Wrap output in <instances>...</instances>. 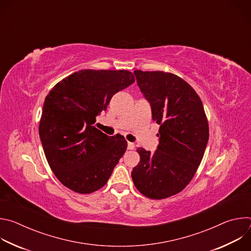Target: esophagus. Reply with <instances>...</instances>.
<instances>
[{
	"instance_id": "34e87169",
	"label": "esophagus",
	"mask_w": 251,
	"mask_h": 251,
	"mask_svg": "<svg viewBox=\"0 0 251 251\" xmlns=\"http://www.w3.org/2000/svg\"><path fill=\"white\" fill-rule=\"evenodd\" d=\"M134 147H135V145H134V143H132V142H128V149L129 150H133L134 149Z\"/></svg>"
}]
</instances>
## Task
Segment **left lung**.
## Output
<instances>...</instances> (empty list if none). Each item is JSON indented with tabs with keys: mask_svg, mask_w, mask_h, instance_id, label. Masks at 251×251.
<instances>
[{
	"mask_svg": "<svg viewBox=\"0 0 251 251\" xmlns=\"http://www.w3.org/2000/svg\"><path fill=\"white\" fill-rule=\"evenodd\" d=\"M141 91L160 125L154 154L138 148L139 164L132 171L137 190L152 200L182 192L192 181L208 141V122L202 102L183 78L164 71L135 70Z\"/></svg>",
	"mask_w": 251,
	"mask_h": 251,
	"instance_id": "obj_1",
	"label": "left lung"
}]
</instances>
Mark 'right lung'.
I'll return each mask as SVG.
<instances>
[{"label":"right lung","instance_id":"add662e5","mask_svg":"<svg viewBox=\"0 0 251 251\" xmlns=\"http://www.w3.org/2000/svg\"><path fill=\"white\" fill-rule=\"evenodd\" d=\"M135 81L129 70L82 69L56 83L46 97L39 132L58 181L78 194L104 187L127 149L122 135L93 125L112 96Z\"/></svg>","mask_w":251,"mask_h":251}]
</instances>
